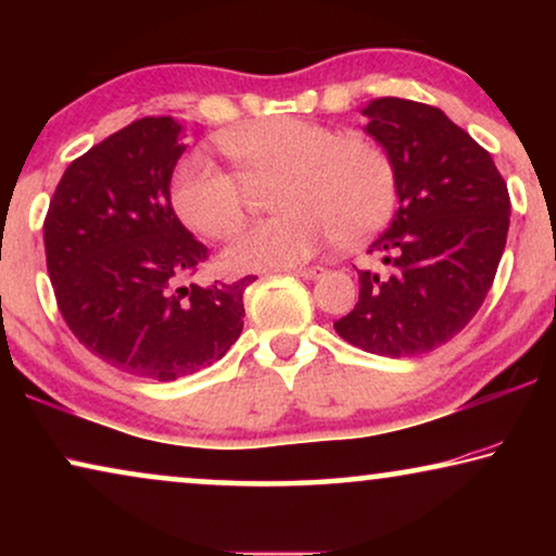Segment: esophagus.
<instances>
[{"mask_svg":"<svg viewBox=\"0 0 556 556\" xmlns=\"http://www.w3.org/2000/svg\"><path fill=\"white\" fill-rule=\"evenodd\" d=\"M293 273L303 280H316V278H321L326 270L321 268V265H301V268H293Z\"/></svg>","mask_w":556,"mask_h":556,"instance_id":"1","label":"esophagus"}]
</instances>
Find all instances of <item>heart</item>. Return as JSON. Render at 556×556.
I'll return each instance as SVG.
<instances>
[{"mask_svg":"<svg viewBox=\"0 0 556 556\" xmlns=\"http://www.w3.org/2000/svg\"><path fill=\"white\" fill-rule=\"evenodd\" d=\"M242 177L280 174L273 210L280 215L242 230L225 250L232 270H286L306 263L331 240L362 242L390 223L397 207V172L369 136L316 121L276 116L219 139ZM172 204L181 223L223 240L245 217V185L215 159L194 151L172 174Z\"/></svg>","mask_w":556,"mask_h":556,"instance_id":"obj_1","label":"heart"}]
</instances>
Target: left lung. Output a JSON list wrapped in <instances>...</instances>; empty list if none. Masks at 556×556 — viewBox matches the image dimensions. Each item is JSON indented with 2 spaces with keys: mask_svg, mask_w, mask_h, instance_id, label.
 Instances as JSON below:
<instances>
[{
  "mask_svg": "<svg viewBox=\"0 0 556 556\" xmlns=\"http://www.w3.org/2000/svg\"><path fill=\"white\" fill-rule=\"evenodd\" d=\"M362 113L397 172L400 210L369 248L387 270H359V301L333 329L369 354H428L491 291L511 200L489 151L435 105L377 98Z\"/></svg>",
  "mask_w": 556,
  "mask_h": 556,
  "instance_id": "left-lung-1",
  "label": "left lung"
}]
</instances>
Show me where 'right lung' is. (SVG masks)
<instances>
[{"label":"right lung","mask_w":556,"mask_h":556,"mask_svg":"<svg viewBox=\"0 0 556 556\" xmlns=\"http://www.w3.org/2000/svg\"><path fill=\"white\" fill-rule=\"evenodd\" d=\"M172 116L134 121L67 166L45 217L58 308L75 339L134 377L194 375L223 359L242 331L238 283H189L207 248L172 207L185 143Z\"/></svg>","instance_id":"1"}]
</instances>
